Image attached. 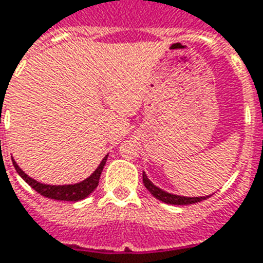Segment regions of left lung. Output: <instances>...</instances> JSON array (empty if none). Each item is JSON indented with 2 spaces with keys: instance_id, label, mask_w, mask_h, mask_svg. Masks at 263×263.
I'll list each match as a JSON object with an SVG mask.
<instances>
[{
  "instance_id": "left-lung-1",
  "label": "left lung",
  "mask_w": 263,
  "mask_h": 263,
  "mask_svg": "<svg viewBox=\"0 0 263 263\" xmlns=\"http://www.w3.org/2000/svg\"><path fill=\"white\" fill-rule=\"evenodd\" d=\"M143 185L150 193L153 194L154 197L167 204H174V205H187V204H194L200 203L203 200H207L210 196H203V197H185V196H178V194L168 193L165 190L160 189L157 186L154 185L153 182L147 178L145 172H143Z\"/></svg>"
}]
</instances>
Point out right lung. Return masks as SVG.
<instances>
[{
    "instance_id": "1",
    "label": "right lung",
    "mask_w": 263,
    "mask_h": 263,
    "mask_svg": "<svg viewBox=\"0 0 263 263\" xmlns=\"http://www.w3.org/2000/svg\"><path fill=\"white\" fill-rule=\"evenodd\" d=\"M106 160H107V156H106L102 163L99 164V167L96 168L93 174L91 176H88L87 179H84L83 182H78V183H74V185H45V183H41V182H37L33 178H30L27 174L22 171L19 168V165L16 164L15 160H12L13 163V167H15L16 172L19 174L23 179L29 183L31 187H33L37 193H40L44 197L53 198V200H60V201H80L83 198L88 197L89 194L93 192V190L98 187L99 185V178L100 174L103 171V167H105Z\"/></svg>"
}]
</instances>
